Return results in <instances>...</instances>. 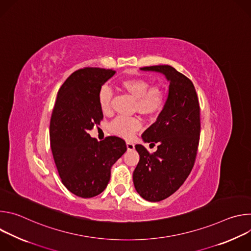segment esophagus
Instances as JSON below:
<instances>
[{
    "label": "esophagus",
    "mask_w": 251,
    "mask_h": 251,
    "mask_svg": "<svg viewBox=\"0 0 251 251\" xmlns=\"http://www.w3.org/2000/svg\"><path fill=\"white\" fill-rule=\"evenodd\" d=\"M126 147H127L128 151L134 150V144H133L132 142H130V141H126Z\"/></svg>",
    "instance_id": "1"
}]
</instances>
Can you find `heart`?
<instances>
[{"instance_id":"obj_1","label":"heart","mask_w":251,"mask_h":251,"mask_svg":"<svg viewBox=\"0 0 251 251\" xmlns=\"http://www.w3.org/2000/svg\"><path fill=\"white\" fill-rule=\"evenodd\" d=\"M121 88L135 99V109L145 116H153L160 112L165 104V92L160 86H152L147 80L132 77L120 82ZM112 92L108 86H103L99 91V106L104 114L111 110ZM141 127L137 118L117 117L110 125L111 131L124 138H131Z\"/></svg>"}]
</instances>
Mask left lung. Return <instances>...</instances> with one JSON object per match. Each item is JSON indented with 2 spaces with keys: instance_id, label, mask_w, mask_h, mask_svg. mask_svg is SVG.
<instances>
[{
  "instance_id": "1",
  "label": "left lung",
  "mask_w": 251,
  "mask_h": 251,
  "mask_svg": "<svg viewBox=\"0 0 251 251\" xmlns=\"http://www.w3.org/2000/svg\"><path fill=\"white\" fill-rule=\"evenodd\" d=\"M140 69L161 74L169 82L161 113L142 134L145 143H157V151L150 154L143 145H135L140 156L133 172L135 190L148 201H160L178 190L193 169L201 132L200 105L193 82L171 65Z\"/></svg>"
}]
</instances>
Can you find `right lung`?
Masks as SVG:
<instances>
[{"label": "right lung", "mask_w": 251, "mask_h": 251, "mask_svg": "<svg viewBox=\"0 0 251 251\" xmlns=\"http://www.w3.org/2000/svg\"><path fill=\"white\" fill-rule=\"evenodd\" d=\"M115 74L96 67L75 71L58 90L52 110L50 138L56 169L64 187L83 199L105 190L112 165L127 150L119 137L98 141L88 133L103 119L99 91Z\"/></svg>", "instance_id": "right-lung-1"}]
</instances>
